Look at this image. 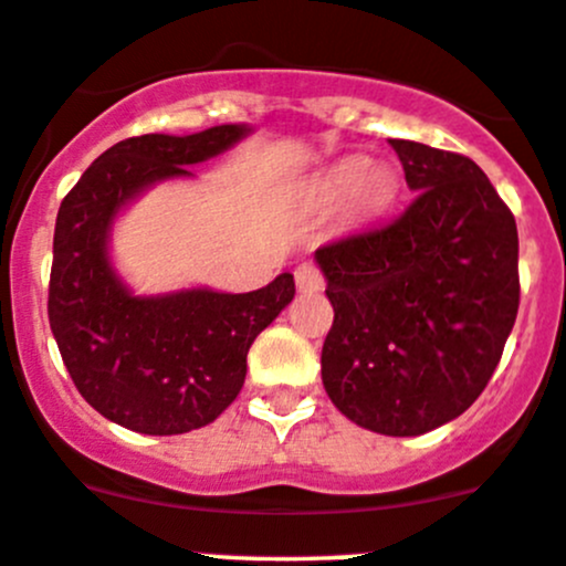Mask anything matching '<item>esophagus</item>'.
<instances>
[{
  "label": "esophagus",
  "instance_id": "34e87169",
  "mask_svg": "<svg viewBox=\"0 0 566 566\" xmlns=\"http://www.w3.org/2000/svg\"><path fill=\"white\" fill-rule=\"evenodd\" d=\"M295 287H298V293H317V290H323L321 268L315 262H301L295 268Z\"/></svg>",
  "mask_w": 566,
  "mask_h": 566
}]
</instances>
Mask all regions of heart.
<instances>
[{
  "instance_id": "1",
  "label": "heart",
  "mask_w": 566,
  "mask_h": 566,
  "mask_svg": "<svg viewBox=\"0 0 566 566\" xmlns=\"http://www.w3.org/2000/svg\"><path fill=\"white\" fill-rule=\"evenodd\" d=\"M321 190L323 196L332 201L345 199L348 193H354L356 210L378 212L395 199L398 179H395L392 168L387 166L367 168L365 157H348V160L337 163V166L323 177Z\"/></svg>"
}]
</instances>
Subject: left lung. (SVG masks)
I'll use <instances>...</instances> for the list:
<instances>
[{"instance_id":"1","label":"left lung","mask_w":566,"mask_h":566,"mask_svg":"<svg viewBox=\"0 0 566 566\" xmlns=\"http://www.w3.org/2000/svg\"><path fill=\"white\" fill-rule=\"evenodd\" d=\"M415 201L321 245L323 387L356 426L417 437L484 392L520 306L517 223L470 157L389 140Z\"/></svg>"}]
</instances>
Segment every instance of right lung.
Wrapping results in <instances>:
<instances>
[{"instance_id":"1","label":"right lung","mask_w":566,"mask_h":566,"mask_svg":"<svg viewBox=\"0 0 566 566\" xmlns=\"http://www.w3.org/2000/svg\"><path fill=\"white\" fill-rule=\"evenodd\" d=\"M245 124L196 135L126 137L69 190L54 223L49 326L82 398L129 431L185 434L216 420L245 381V356L293 301V273L254 293L135 295L107 256L126 201L232 149Z\"/></svg>"}]
</instances>
